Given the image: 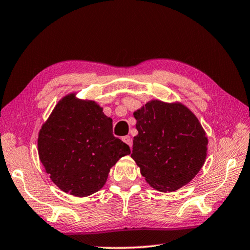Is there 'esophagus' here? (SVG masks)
Here are the masks:
<instances>
[{
    "label": "esophagus",
    "mask_w": 250,
    "mask_h": 250,
    "mask_svg": "<svg viewBox=\"0 0 250 250\" xmlns=\"http://www.w3.org/2000/svg\"><path fill=\"white\" fill-rule=\"evenodd\" d=\"M122 140H123L125 144L128 145L129 146L132 145V139H131L130 136H125V137H123V138H122Z\"/></svg>",
    "instance_id": "1"
}]
</instances>
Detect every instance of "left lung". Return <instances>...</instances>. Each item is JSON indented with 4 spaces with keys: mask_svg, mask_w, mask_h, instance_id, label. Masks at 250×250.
Returning <instances> with one entry per match:
<instances>
[{
    "mask_svg": "<svg viewBox=\"0 0 250 250\" xmlns=\"http://www.w3.org/2000/svg\"><path fill=\"white\" fill-rule=\"evenodd\" d=\"M138 135L132 160L146 181L160 192H172L201 170L208 138L194 113L181 103L151 100L134 112Z\"/></svg>",
    "mask_w": 250,
    "mask_h": 250,
    "instance_id": "left-lung-1",
    "label": "left lung"
}]
</instances>
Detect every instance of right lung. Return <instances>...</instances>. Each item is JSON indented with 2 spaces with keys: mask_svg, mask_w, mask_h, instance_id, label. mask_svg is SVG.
<instances>
[{
  "mask_svg": "<svg viewBox=\"0 0 250 250\" xmlns=\"http://www.w3.org/2000/svg\"><path fill=\"white\" fill-rule=\"evenodd\" d=\"M112 119L93 100L69 94L58 101L39 132L40 161L61 191L84 197L104 186L112 166L130 154L112 134Z\"/></svg>",
  "mask_w": 250,
  "mask_h": 250,
  "instance_id": "right-lung-1",
  "label": "right lung"
}]
</instances>
